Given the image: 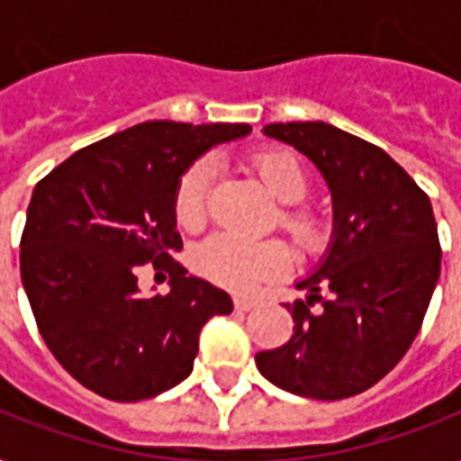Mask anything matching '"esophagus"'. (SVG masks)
<instances>
[{
    "instance_id": "esophagus-1",
    "label": "esophagus",
    "mask_w": 461,
    "mask_h": 461,
    "mask_svg": "<svg viewBox=\"0 0 461 461\" xmlns=\"http://www.w3.org/2000/svg\"><path fill=\"white\" fill-rule=\"evenodd\" d=\"M254 307H257V299L254 297H241V294L234 297V309H240V312H249V309Z\"/></svg>"
}]
</instances>
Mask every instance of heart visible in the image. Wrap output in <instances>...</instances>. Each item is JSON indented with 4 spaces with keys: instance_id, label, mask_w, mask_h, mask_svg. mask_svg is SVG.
I'll use <instances>...</instances> for the list:
<instances>
[{
    "instance_id": "1",
    "label": "heart",
    "mask_w": 461,
    "mask_h": 461,
    "mask_svg": "<svg viewBox=\"0 0 461 461\" xmlns=\"http://www.w3.org/2000/svg\"><path fill=\"white\" fill-rule=\"evenodd\" d=\"M252 175L282 204L276 224L302 252L314 254L327 247L331 234L330 217L320 207L302 204L309 192V176L294 154L259 152L249 159ZM212 162L197 159L179 176L175 189V220L186 231L207 224V202L212 189ZM194 267L209 282L230 289H249L267 276H276L289 267V249L282 241H247L231 234H214L199 244Z\"/></svg>"
}]
</instances>
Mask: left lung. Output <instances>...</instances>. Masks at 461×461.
<instances>
[{"label": "left lung", "instance_id": "left-lung-1", "mask_svg": "<svg viewBox=\"0 0 461 461\" xmlns=\"http://www.w3.org/2000/svg\"><path fill=\"white\" fill-rule=\"evenodd\" d=\"M264 134L292 144L327 179L334 231L314 275L297 282L307 302L286 304L292 339L254 362L299 397H354L389 375L420 334L442 264L432 204L384 149L327 122H276Z\"/></svg>", "mask_w": 461, "mask_h": 461}]
</instances>
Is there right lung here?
<instances>
[{
    "mask_svg": "<svg viewBox=\"0 0 461 461\" xmlns=\"http://www.w3.org/2000/svg\"><path fill=\"white\" fill-rule=\"evenodd\" d=\"M249 124L141 122L74 152L34 186L19 269L41 339L69 375L114 402L162 394L192 375L199 331L231 299L172 259L175 189L189 164ZM141 263L170 272L144 298Z\"/></svg>",
    "mask_w": 461,
    "mask_h": 461,
    "instance_id": "obj_1",
    "label": "right lung"
}]
</instances>
